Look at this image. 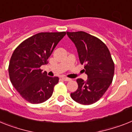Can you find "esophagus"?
Listing matches in <instances>:
<instances>
[{
  "label": "esophagus",
  "instance_id": "1",
  "mask_svg": "<svg viewBox=\"0 0 132 132\" xmlns=\"http://www.w3.org/2000/svg\"><path fill=\"white\" fill-rule=\"evenodd\" d=\"M62 79H63V80H64V81H71V80L70 78H66V77H62Z\"/></svg>",
  "mask_w": 132,
  "mask_h": 132
}]
</instances>
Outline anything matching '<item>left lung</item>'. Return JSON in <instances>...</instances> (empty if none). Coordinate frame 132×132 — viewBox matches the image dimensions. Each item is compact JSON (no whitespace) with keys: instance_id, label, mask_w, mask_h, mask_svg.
Wrapping results in <instances>:
<instances>
[{"instance_id":"left-lung-1","label":"left lung","mask_w":132,"mask_h":132,"mask_svg":"<svg viewBox=\"0 0 132 132\" xmlns=\"http://www.w3.org/2000/svg\"><path fill=\"white\" fill-rule=\"evenodd\" d=\"M78 50L80 63L84 65L87 81L76 79L78 90L71 93L73 101L84 105L97 102L113 81L115 65L109 50L103 41L85 31H67Z\"/></svg>"}]
</instances>
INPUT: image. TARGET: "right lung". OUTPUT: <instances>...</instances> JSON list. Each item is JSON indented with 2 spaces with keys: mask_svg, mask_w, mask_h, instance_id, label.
<instances>
[{
  "mask_svg": "<svg viewBox=\"0 0 132 132\" xmlns=\"http://www.w3.org/2000/svg\"><path fill=\"white\" fill-rule=\"evenodd\" d=\"M65 34V31L36 34L15 49L9 65L10 80L29 103H44L53 94L59 79L48 76L40 67L48 63V59Z\"/></svg>",
  "mask_w": 132,
  "mask_h": 132,
  "instance_id": "obj_1",
  "label": "right lung"
}]
</instances>
